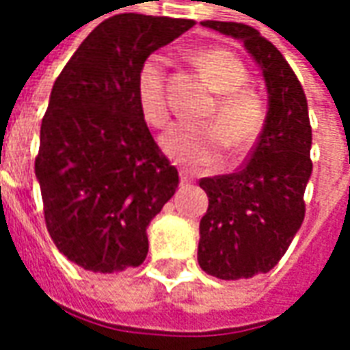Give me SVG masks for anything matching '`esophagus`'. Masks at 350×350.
Masks as SVG:
<instances>
[{"label":"esophagus","mask_w":350,"mask_h":350,"mask_svg":"<svg viewBox=\"0 0 350 350\" xmlns=\"http://www.w3.org/2000/svg\"><path fill=\"white\" fill-rule=\"evenodd\" d=\"M189 183H191V180H189V177L185 175V171H180V189H187V187H189Z\"/></svg>","instance_id":"1"}]
</instances>
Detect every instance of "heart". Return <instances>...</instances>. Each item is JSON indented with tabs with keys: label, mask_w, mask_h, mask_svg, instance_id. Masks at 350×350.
Returning <instances> with one entry per match:
<instances>
[{
	"label": "heart",
	"mask_w": 350,
	"mask_h": 350,
	"mask_svg": "<svg viewBox=\"0 0 350 350\" xmlns=\"http://www.w3.org/2000/svg\"><path fill=\"white\" fill-rule=\"evenodd\" d=\"M192 61L219 96L215 104L219 123H177L161 135L159 144L173 161L191 170H204L224 158L227 146L235 154H243L252 146L264 129L266 107L256 92L245 88L248 71L231 51L200 49L192 55ZM137 100L150 125L167 123L165 59L158 53L146 57L138 67Z\"/></svg>",
	"instance_id": "1"
}]
</instances>
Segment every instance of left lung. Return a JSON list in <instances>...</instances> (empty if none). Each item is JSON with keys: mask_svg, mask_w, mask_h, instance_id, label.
<instances>
[{"mask_svg": "<svg viewBox=\"0 0 350 350\" xmlns=\"http://www.w3.org/2000/svg\"><path fill=\"white\" fill-rule=\"evenodd\" d=\"M200 25L239 40L268 90L264 129L248 161L237 173L200 179L208 210L200 219L198 264L217 279H248L278 264L304 219L312 175L308 104L289 63L256 28L224 21Z\"/></svg>", "mask_w": 350, "mask_h": 350, "instance_id": "left-lung-1", "label": "left lung"}]
</instances>
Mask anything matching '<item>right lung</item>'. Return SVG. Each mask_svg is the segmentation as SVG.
<instances>
[{
	"instance_id": "1",
	"label": "right lung",
	"mask_w": 350,
	"mask_h": 350,
	"mask_svg": "<svg viewBox=\"0 0 350 350\" xmlns=\"http://www.w3.org/2000/svg\"><path fill=\"white\" fill-rule=\"evenodd\" d=\"M192 25L191 18L138 13L109 16L51 88L34 171L49 237L88 271L140 266L148 225L177 191L179 173L138 107L137 72Z\"/></svg>"
}]
</instances>
